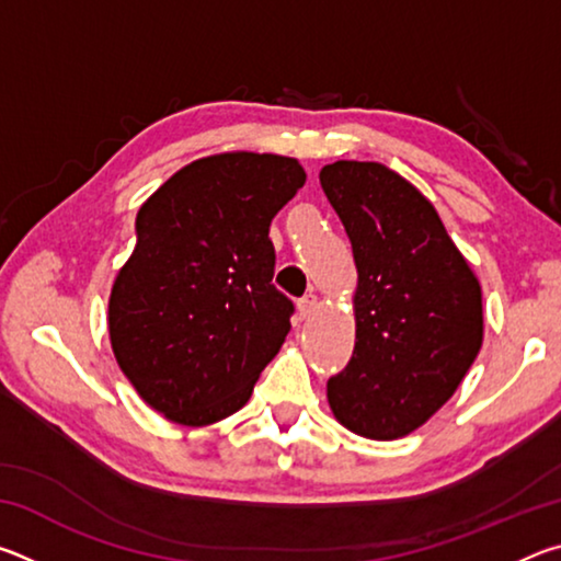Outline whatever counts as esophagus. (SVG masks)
Wrapping results in <instances>:
<instances>
[{"instance_id": "esophagus-1", "label": "esophagus", "mask_w": 561, "mask_h": 561, "mask_svg": "<svg viewBox=\"0 0 561 561\" xmlns=\"http://www.w3.org/2000/svg\"><path fill=\"white\" fill-rule=\"evenodd\" d=\"M317 307H319V297L314 291H309V294H304V297L299 299V314L307 319V317H311L317 311Z\"/></svg>"}]
</instances>
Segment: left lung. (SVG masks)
Instances as JSON below:
<instances>
[{"mask_svg":"<svg viewBox=\"0 0 561 561\" xmlns=\"http://www.w3.org/2000/svg\"><path fill=\"white\" fill-rule=\"evenodd\" d=\"M354 250L356 344L329 378L336 421L364 438L415 431L455 393L482 346V291L435 207L381 163L319 173Z\"/></svg>","mask_w":561,"mask_h":561,"instance_id":"1","label":"left lung"}]
</instances>
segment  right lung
Instances as JSON below:
<instances>
[{"instance_id":"obj_1","label":"right lung","mask_w":561,"mask_h":561,"mask_svg":"<svg viewBox=\"0 0 561 561\" xmlns=\"http://www.w3.org/2000/svg\"><path fill=\"white\" fill-rule=\"evenodd\" d=\"M307 173L272 153L210 156L165 180L136 217L108 301L111 346L144 401L207 425L250 401L291 329L270 225Z\"/></svg>"}]
</instances>
